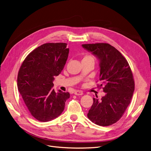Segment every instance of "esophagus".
Segmentation results:
<instances>
[{
    "instance_id": "34e87169",
    "label": "esophagus",
    "mask_w": 151,
    "mask_h": 151,
    "mask_svg": "<svg viewBox=\"0 0 151 151\" xmlns=\"http://www.w3.org/2000/svg\"><path fill=\"white\" fill-rule=\"evenodd\" d=\"M74 94L76 96H82L83 94V92L81 91H75Z\"/></svg>"
}]
</instances>
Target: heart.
Listing matches in <instances>:
<instances>
[{"label":"heart","mask_w":151,"mask_h":151,"mask_svg":"<svg viewBox=\"0 0 151 151\" xmlns=\"http://www.w3.org/2000/svg\"><path fill=\"white\" fill-rule=\"evenodd\" d=\"M83 60H93V61H94V58H93V57H92L91 55H85V56L83 57Z\"/></svg>","instance_id":"1"}]
</instances>
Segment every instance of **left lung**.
Segmentation results:
<instances>
[{"instance_id": "1", "label": "left lung", "mask_w": 151, "mask_h": 151, "mask_svg": "<svg viewBox=\"0 0 151 151\" xmlns=\"http://www.w3.org/2000/svg\"><path fill=\"white\" fill-rule=\"evenodd\" d=\"M99 61L101 82L106 95L93 98L88 119L97 125L106 127L119 121L130 104L134 81L129 65L120 52L107 43L82 44Z\"/></svg>"}]
</instances>
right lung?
<instances>
[{
  "label": "right lung",
  "instance_id": "right-lung-1",
  "mask_svg": "<svg viewBox=\"0 0 151 151\" xmlns=\"http://www.w3.org/2000/svg\"><path fill=\"white\" fill-rule=\"evenodd\" d=\"M66 43H46L29 53L19 70L17 86L26 107L40 122L60 116L69 93L53 89L54 77L59 75L69 54Z\"/></svg>",
  "mask_w": 151,
  "mask_h": 151
}]
</instances>
